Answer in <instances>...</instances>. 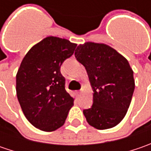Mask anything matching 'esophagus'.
I'll return each mask as SVG.
<instances>
[{
	"instance_id": "34e87169",
	"label": "esophagus",
	"mask_w": 151,
	"mask_h": 151,
	"mask_svg": "<svg viewBox=\"0 0 151 151\" xmlns=\"http://www.w3.org/2000/svg\"><path fill=\"white\" fill-rule=\"evenodd\" d=\"M76 93H77V95H78V96H80V95H81V91H78Z\"/></svg>"
}]
</instances>
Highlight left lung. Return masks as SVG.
Here are the masks:
<instances>
[{
	"mask_svg": "<svg viewBox=\"0 0 151 151\" xmlns=\"http://www.w3.org/2000/svg\"><path fill=\"white\" fill-rule=\"evenodd\" d=\"M75 56L93 90V104L83 110L87 123L97 129L115 127L126 115L135 86L129 62L110 46L92 42L78 45Z\"/></svg>",
	"mask_w": 151,
	"mask_h": 151,
	"instance_id": "1",
	"label": "left lung"
}]
</instances>
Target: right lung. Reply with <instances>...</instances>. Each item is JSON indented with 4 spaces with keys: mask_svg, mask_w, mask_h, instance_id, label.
I'll use <instances>...</instances> for the list:
<instances>
[{
    "mask_svg": "<svg viewBox=\"0 0 151 151\" xmlns=\"http://www.w3.org/2000/svg\"><path fill=\"white\" fill-rule=\"evenodd\" d=\"M76 47L65 38L47 37L32 46L21 63L16 76L17 99L26 119L40 130L52 132L63 126L74 105L60 66Z\"/></svg>",
    "mask_w": 151,
    "mask_h": 151,
    "instance_id": "1",
    "label": "right lung"
}]
</instances>
